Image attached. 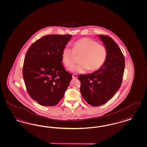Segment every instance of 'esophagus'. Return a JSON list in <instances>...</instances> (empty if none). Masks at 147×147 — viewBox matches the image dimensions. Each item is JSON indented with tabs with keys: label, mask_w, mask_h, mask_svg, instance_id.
Masks as SVG:
<instances>
[{
	"label": "esophagus",
	"mask_w": 147,
	"mask_h": 147,
	"mask_svg": "<svg viewBox=\"0 0 147 147\" xmlns=\"http://www.w3.org/2000/svg\"><path fill=\"white\" fill-rule=\"evenodd\" d=\"M72 77H73V78H77L78 77V76H77V75L76 74H74V75H72Z\"/></svg>",
	"instance_id": "obj_1"
}]
</instances>
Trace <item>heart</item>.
Listing matches in <instances>:
<instances>
[{"label": "heart", "instance_id": "heart-1", "mask_svg": "<svg viewBox=\"0 0 147 147\" xmlns=\"http://www.w3.org/2000/svg\"><path fill=\"white\" fill-rule=\"evenodd\" d=\"M78 65L71 69L78 73H84L88 70L93 72L101 69L105 65L107 57L106 47L92 38H83L73 44V49L66 46L61 53V60L66 68L70 69L77 62L79 57Z\"/></svg>", "mask_w": 147, "mask_h": 147}]
</instances>
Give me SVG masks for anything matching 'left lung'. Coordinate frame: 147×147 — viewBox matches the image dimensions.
Returning <instances> with one entry per match:
<instances>
[{"mask_svg":"<svg viewBox=\"0 0 147 147\" xmlns=\"http://www.w3.org/2000/svg\"><path fill=\"white\" fill-rule=\"evenodd\" d=\"M98 36L107 51L105 65L98 71L78 77L82 96L92 106H101L113 98L121 84L125 69V58L118 45L109 36Z\"/></svg>","mask_w":147,"mask_h":147,"instance_id":"left-lung-1","label":"left lung"}]
</instances>
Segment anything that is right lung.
Listing matches in <instances>:
<instances>
[{
  "label": "right lung",
  "mask_w": 147,
  "mask_h": 147,
  "mask_svg": "<svg viewBox=\"0 0 147 147\" xmlns=\"http://www.w3.org/2000/svg\"><path fill=\"white\" fill-rule=\"evenodd\" d=\"M71 35H48L28 49L23 76L28 92L38 103L54 106L63 98L72 76L62 64L61 53Z\"/></svg>",
  "instance_id": "obj_1"
}]
</instances>
